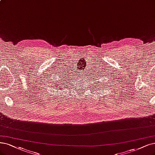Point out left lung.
I'll use <instances>...</instances> for the list:
<instances>
[{"mask_svg": "<svg viewBox=\"0 0 155 155\" xmlns=\"http://www.w3.org/2000/svg\"><path fill=\"white\" fill-rule=\"evenodd\" d=\"M99 77L98 78H99V80H98V82H96V84H97L96 85V87H97V88H98V89H100V90H104V89H106L107 87H110V85H109V84L110 83H111L110 82H111V80L110 81V80H108V81H105V79H104V81H103V80H100L101 78H100V77H102V76H101V75H99L98 76ZM96 78H96V81H98V79L97 78V77H96ZM95 82V81H94Z\"/></svg>", "mask_w": 155, "mask_h": 155, "instance_id": "1", "label": "left lung"}]
</instances>
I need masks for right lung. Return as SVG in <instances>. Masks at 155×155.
Returning a JSON list of instances; mask_svg holds the SVG:
<instances>
[{
  "label": "right lung",
  "instance_id": "1",
  "mask_svg": "<svg viewBox=\"0 0 155 155\" xmlns=\"http://www.w3.org/2000/svg\"><path fill=\"white\" fill-rule=\"evenodd\" d=\"M60 77V78H58V77H57V74L51 78H48V85H47V87H48L50 88H54L57 91H62L63 88H66L67 85H68L67 79L65 78L64 76L63 75V77H61V75L58 76Z\"/></svg>",
  "mask_w": 155,
  "mask_h": 155
}]
</instances>
